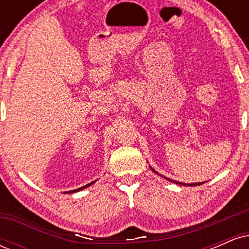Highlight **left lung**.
<instances>
[{
  "label": "left lung",
  "instance_id": "left-lung-1",
  "mask_svg": "<svg viewBox=\"0 0 249 249\" xmlns=\"http://www.w3.org/2000/svg\"><path fill=\"white\" fill-rule=\"evenodd\" d=\"M151 170H152V172H154L156 174H159L158 172H157L156 170H154V168H152V167H150ZM159 176L160 177H162L161 174H159ZM164 178H166V177H164ZM168 181H171V182H174V184H178V185H182V186H199V185H201V184H204V182H192V184H184V182H180V181H176V180H171L170 178H166Z\"/></svg>",
  "mask_w": 249,
  "mask_h": 249
}]
</instances>
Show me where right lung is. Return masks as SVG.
Segmentation results:
<instances>
[{
  "label": "right lung",
  "instance_id": "right-lung-1",
  "mask_svg": "<svg viewBox=\"0 0 249 249\" xmlns=\"http://www.w3.org/2000/svg\"><path fill=\"white\" fill-rule=\"evenodd\" d=\"M95 182H96V180H95V181L90 182V184L85 185V186H83V187H79V188H77V190H72V191H68V192H67V193H75V192H78V191H82V190H84V188H87V187H89V186H91V185H92V184H95Z\"/></svg>",
  "mask_w": 249,
  "mask_h": 249
}]
</instances>
